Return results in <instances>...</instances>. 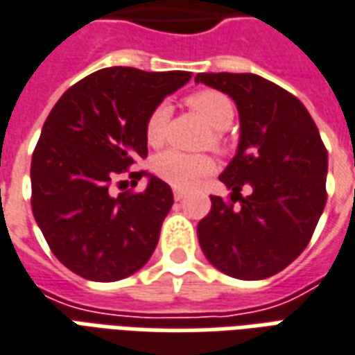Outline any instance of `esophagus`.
I'll use <instances>...</instances> for the list:
<instances>
[{"label":"esophagus","instance_id":"esophagus-1","mask_svg":"<svg viewBox=\"0 0 355 355\" xmlns=\"http://www.w3.org/2000/svg\"><path fill=\"white\" fill-rule=\"evenodd\" d=\"M173 198H175L177 202H180V200L184 198V192H182V190H175V192H173Z\"/></svg>","mask_w":355,"mask_h":355}]
</instances>
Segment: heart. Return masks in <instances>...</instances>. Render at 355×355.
Returning a JSON list of instances; mask_svg holds the SVG:
<instances>
[{
	"label": "heart",
	"instance_id": "1",
	"mask_svg": "<svg viewBox=\"0 0 355 355\" xmlns=\"http://www.w3.org/2000/svg\"><path fill=\"white\" fill-rule=\"evenodd\" d=\"M186 105L198 113L200 117L211 126V146L217 150H225L227 138L225 128L234 121V103L227 94L211 88L192 92L186 98ZM171 119L169 105L161 103L150 111L144 123L146 142L152 148H157L167 138V125ZM153 173L165 180L167 184L188 190L194 188L203 177H207L215 169V163L207 153H186L180 150H165L157 153L152 161Z\"/></svg>",
	"mask_w": 355,
	"mask_h": 355
}]
</instances>
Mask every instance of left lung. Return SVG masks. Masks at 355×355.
Returning <instances> with one entry per match:
<instances>
[{
  "instance_id": "left-lung-1",
  "label": "left lung",
  "mask_w": 355,
  "mask_h": 355,
  "mask_svg": "<svg viewBox=\"0 0 355 355\" xmlns=\"http://www.w3.org/2000/svg\"><path fill=\"white\" fill-rule=\"evenodd\" d=\"M196 83L229 94L240 113L238 153L219 177L232 194L211 196L198 225L200 246L234 279H267L313 236L327 203V148L304 103L263 76L200 73ZM244 185L252 186L246 198L239 194Z\"/></svg>"
}]
</instances>
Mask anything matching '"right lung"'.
I'll list each match as a JSON object with an SVG mask.
<instances>
[{
    "mask_svg": "<svg viewBox=\"0 0 355 355\" xmlns=\"http://www.w3.org/2000/svg\"><path fill=\"white\" fill-rule=\"evenodd\" d=\"M192 73L107 67L59 98L32 153V213L57 259L84 279L121 281L148 263L173 205L167 182L111 194L117 175L146 159L144 123ZM146 171L130 173L132 186Z\"/></svg>",
    "mask_w": 355,
    "mask_h": 355,
    "instance_id": "right-lung-1",
    "label": "right lung"
}]
</instances>
